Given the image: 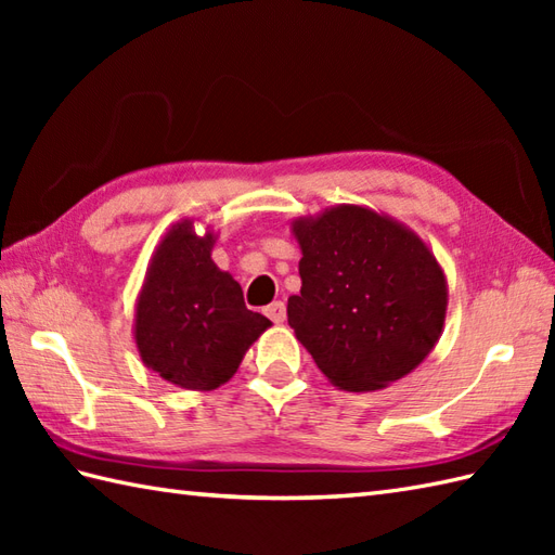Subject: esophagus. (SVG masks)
<instances>
[{
	"instance_id": "1",
	"label": "esophagus",
	"mask_w": 555,
	"mask_h": 555,
	"mask_svg": "<svg viewBox=\"0 0 555 555\" xmlns=\"http://www.w3.org/2000/svg\"><path fill=\"white\" fill-rule=\"evenodd\" d=\"M264 314H267L269 320L274 322V324H284V322H286V305L281 302V300H274L271 305H267Z\"/></svg>"
}]
</instances>
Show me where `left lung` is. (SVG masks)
Masks as SVG:
<instances>
[{"label": "left lung", "instance_id": "1", "mask_svg": "<svg viewBox=\"0 0 555 555\" xmlns=\"http://www.w3.org/2000/svg\"><path fill=\"white\" fill-rule=\"evenodd\" d=\"M300 293L288 324L317 367L344 391L403 379L439 344L446 274L405 223L364 205H334L291 223Z\"/></svg>", "mask_w": 555, "mask_h": 555}]
</instances>
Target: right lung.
Here are the masks:
<instances>
[{"label":"right lung","instance_id":"1","mask_svg":"<svg viewBox=\"0 0 555 555\" xmlns=\"http://www.w3.org/2000/svg\"><path fill=\"white\" fill-rule=\"evenodd\" d=\"M217 233L181 219L162 235L140 286L133 338L140 360L188 391H211L238 370L271 322L245 308L243 288L211 259Z\"/></svg>","mask_w":555,"mask_h":555}]
</instances>
